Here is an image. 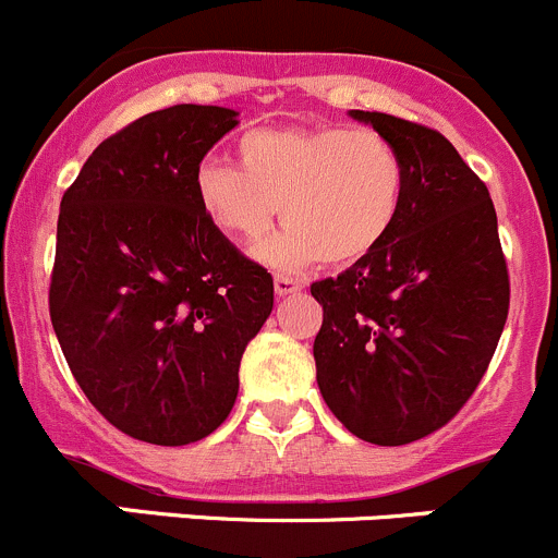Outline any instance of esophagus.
<instances>
[{"instance_id": "1", "label": "esophagus", "mask_w": 558, "mask_h": 558, "mask_svg": "<svg viewBox=\"0 0 558 558\" xmlns=\"http://www.w3.org/2000/svg\"><path fill=\"white\" fill-rule=\"evenodd\" d=\"M302 289H305V283H302L300 278H291V275H283V272L275 275V294L278 296L296 294V291H302Z\"/></svg>"}]
</instances>
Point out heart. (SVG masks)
Wrapping results in <instances>:
<instances>
[{"label":"heart","mask_w":558,"mask_h":558,"mask_svg":"<svg viewBox=\"0 0 558 558\" xmlns=\"http://www.w3.org/2000/svg\"><path fill=\"white\" fill-rule=\"evenodd\" d=\"M238 167L199 161L202 213L232 240L264 238L283 205L286 229L258 256L280 269L324 258L356 264L391 238L408 196V167L375 129H253L238 140Z\"/></svg>","instance_id":"obj_1"}]
</instances>
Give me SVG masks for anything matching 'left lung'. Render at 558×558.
Instances as JSON below:
<instances>
[{
    "instance_id": "1",
    "label": "left lung",
    "mask_w": 558,
    "mask_h": 558,
    "mask_svg": "<svg viewBox=\"0 0 558 558\" xmlns=\"http://www.w3.org/2000/svg\"><path fill=\"white\" fill-rule=\"evenodd\" d=\"M351 116L397 145L408 196L373 256L311 286L324 305L315 378L351 435L408 446L442 429L486 375L508 320V262L486 183L437 129Z\"/></svg>"
}]
</instances>
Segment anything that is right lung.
Wrapping results in <instances>:
<instances>
[{
  "mask_svg": "<svg viewBox=\"0 0 558 558\" xmlns=\"http://www.w3.org/2000/svg\"><path fill=\"white\" fill-rule=\"evenodd\" d=\"M238 112L172 105L110 134L61 196L50 324L116 429L189 446L227 421L272 275L202 213L194 172Z\"/></svg>",
  "mask_w": 558,
  "mask_h": 558,
  "instance_id": "1",
  "label": "right lung"
}]
</instances>
